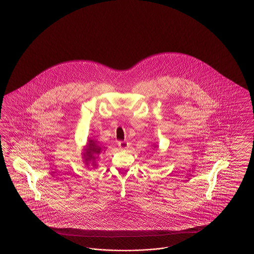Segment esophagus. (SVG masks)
Masks as SVG:
<instances>
[{
	"label": "esophagus",
	"instance_id": "esophagus-1",
	"mask_svg": "<svg viewBox=\"0 0 254 254\" xmlns=\"http://www.w3.org/2000/svg\"><path fill=\"white\" fill-rule=\"evenodd\" d=\"M118 147L120 149H127L128 147V142H127V141H119L118 142Z\"/></svg>",
	"mask_w": 254,
	"mask_h": 254
}]
</instances>
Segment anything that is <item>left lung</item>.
Returning a JSON list of instances; mask_svg holds the SVG:
<instances>
[{
    "label": "left lung",
    "mask_w": 254,
    "mask_h": 254,
    "mask_svg": "<svg viewBox=\"0 0 254 254\" xmlns=\"http://www.w3.org/2000/svg\"><path fill=\"white\" fill-rule=\"evenodd\" d=\"M154 148H155V147H154Z\"/></svg>",
    "instance_id": "1"
}]
</instances>
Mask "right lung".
<instances>
[{
	"instance_id": "1",
	"label": "right lung",
	"mask_w": 254,
	"mask_h": 254,
	"mask_svg": "<svg viewBox=\"0 0 254 254\" xmlns=\"http://www.w3.org/2000/svg\"><path fill=\"white\" fill-rule=\"evenodd\" d=\"M84 151L85 153H83V158L85 159V165L88 166L89 162L92 161L93 167H96V159L99 157V154L102 151L101 147L99 145V142L89 138Z\"/></svg>"
}]
</instances>
